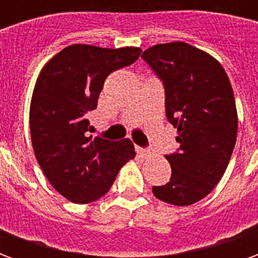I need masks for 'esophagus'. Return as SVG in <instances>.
<instances>
[{"label":"esophagus","instance_id":"esophagus-1","mask_svg":"<svg viewBox=\"0 0 258 258\" xmlns=\"http://www.w3.org/2000/svg\"><path fill=\"white\" fill-rule=\"evenodd\" d=\"M137 153L140 155V157H148L151 155V152L148 151V149H144V148H140V146H137Z\"/></svg>","mask_w":258,"mask_h":258}]
</instances>
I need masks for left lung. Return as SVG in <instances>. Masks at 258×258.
Returning a JSON list of instances; mask_svg holds the SVG:
<instances>
[{
  "label": "left lung",
  "instance_id": "8db88e82",
  "mask_svg": "<svg viewBox=\"0 0 258 258\" xmlns=\"http://www.w3.org/2000/svg\"><path fill=\"white\" fill-rule=\"evenodd\" d=\"M166 91V114L177 128V153L166 155L171 178L153 186L157 199L189 206L214 189L225 173L238 134L232 85L221 63L186 42L157 44L142 53Z\"/></svg>",
  "mask_w": 258,
  "mask_h": 258
}]
</instances>
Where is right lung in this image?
<instances>
[{
  "label": "right lung",
  "instance_id": "1",
  "mask_svg": "<svg viewBox=\"0 0 258 258\" xmlns=\"http://www.w3.org/2000/svg\"><path fill=\"white\" fill-rule=\"evenodd\" d=\"M141 48L112 49L87 44L63 48L41 69L30 103L34 155L48 181L73 203L107 194L120 168L134 159V144L88 137V114L109 74L133 64Z\"/></svg>",
  "mask_w": 258,
  "mask_h": 258
}]
</instances>
